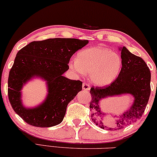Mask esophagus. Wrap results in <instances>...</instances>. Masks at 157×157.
Instances as JSON below:
<instances>
[{"mask_svg":"<svg viewBox=\"0 0 157 157\" xmlns=\"http://www.w3.org/2000/svg\"><path fill=\"white\" fill-rule=\"evenodd\" d=\"M82 88H83V90L85 91H88L90 90V86L88 84H86V83H83Z\"/></svg>","mask_w":157,"mask_h":157,"instance_id":"1","label":"esophagus"}]
</instances>
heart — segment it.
Instances as JSON below:
<instances>
[{"mask_svg": "<svg viewBox=\"0 0 157 157\" xmlns=\"http://www.w3.org/2000/svg\"><path fill=\"white\" fill-rule=\"evenodd\" d=\"M69 67L78 76L90 73L92 83L105 86L118 77L122 67V59L111 49L96 46L79 52L77 59L69 62Z\"/></svg>", "mask_w": 157, "mask_h": 157, "instance_id": "heart-1", "label": "heart"}]
</instances>
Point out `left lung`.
I'll return each instance as SVG.
<instances>
[{"label":"left lung","instance_id":"8db88e82","mask_svg":"<svg viewBox=\"0 0 157 157\" xmlns=\"http://www.w3.org/2000/svg\"><path fill=\"white\" fill-rule=\"evenodd\" d=\"M122 67L116 80L109 86H92L90 108L91 119L97 126L105 129H120L140 119L148 104L151 94V72L142 58L133 55L125 46H120ZM129 94L134 98V102L128 110L116 120V124L110 127L109 122L101 110L100 100L108 96Z\"/></svg>","mask_w":157,"mask_h":157}]
</instances>
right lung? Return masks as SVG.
Instances as JSON below:
<instances>
[{"label":"right lung","instance_id":"1","mask_svg":"<svg viewBox=\"0 0 157 157\" xmlns=\"http://www.w3.org/2000/svg\"><path fill=\"white\" fill-rule=\"evenodd\" d=\"M89 43L76 38H49L33 41L17 52L8 79V96L15 113L28 124L50 127L60 124L67 106L82 90V82L63 74L69 69L70 59ZM47 82L48 94L44 101L32 109L22 104L21 90L32 78Z\"/></svg>","mask_w":157,"mask_h":157}]
</instances>
